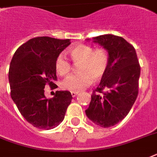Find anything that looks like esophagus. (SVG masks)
<instances>
[{"mask_svg": "<svg viewBox=\"0 0 157 157\" xmlns=\"http://www.w3.org/2000/svg\"><path fill=\"white\" fill-rule=\"evenodd\" d=\"M71 96H72V97H76V95H78V94H79V92H76V91H71Z\"/></svg>", "mask_w": 157, "mask_h": 157, "instance_id": "34e87169", "label": "esophagus"}]
</instances>
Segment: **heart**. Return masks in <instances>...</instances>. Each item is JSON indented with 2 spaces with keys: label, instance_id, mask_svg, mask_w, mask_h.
Returning a JSON list of instances; mask_svg holds the SVG:
<instances>
[{
  "label": "heart",
  "instance_id": "obj_1",
  "mask_svg": "<svg viewBox=\"0 0 157 157\" xmlns=\"http://www.w3.org/2000/svg\"><path fill=\"white\" fill-rule=\"evenodd\" d=\"M69 54L71 60L77 67L78 73L67 76L62 82L64 90L80 92L92 82L103 78L110 63L109 53L103 47L94 49L90 45H77L71 48ZM55 70L60 76H67L71 71V63L63 53L57 56L54 63Z\"/></svg>",
  "mask_w": 157,
  "mask_h": 157
}]
</instances>
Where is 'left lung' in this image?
Returning a JSON list of instances; mask_svg holds the SVG:
<instances>
[{
	"label": "left lung",
	"mask_w": 157,
	"mask_h": 157,
	"mask_svg": "<svg viewBox=\"0 0 157 157\" xmlns=\"http://www.w3.org/2000/svg\"><path fill=\"white\" fill-rule=\"evenodd\" d=\"M94 41L107 49L110 63L86 113L94 123L108 128L124 119L136 100L140 65L134 47L121 36L107 34Z\"/></svg>",
	"instance_id": "left-lung-1"
}]
</instances>
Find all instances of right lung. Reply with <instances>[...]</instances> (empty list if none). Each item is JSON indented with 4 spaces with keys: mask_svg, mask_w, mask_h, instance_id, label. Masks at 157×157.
I'll return each mask as SVG.
<instances>
[{
    "mask_svg": "<svg viewBox=\"0 0 157 157\" xmlns=\"http://www.w3.org/2000/svg\"><path fill=\"white\" fill-rule=\"evenodd\" d=\"M70 45V40L49 36L33 38L16 50L11 59L9 81L11 98L26 121L41 129H54L64 119L72 96L56 91L53 98L45 97V87L57 88L55 59Z\"/></svg>",
    "mask_w": 157,
    "mask_h": 157,
    "instance_id": "obj_1",
    "label": "right lung"
}]
</instances>
